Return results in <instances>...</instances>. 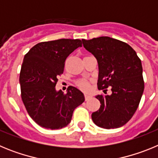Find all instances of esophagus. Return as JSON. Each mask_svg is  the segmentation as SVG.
I'll use <instances>...</instances> for the list:
<instances>
[{"instance_id":"1","label":"esophagus","mask_w":158,"mask_h":158,"mask_svg":"<svg viewBox=\"0 0 158 158\" xmlns=\"http://www.w3.org/2000/svg\"><path fill=\"white\" fill-rule=\"evenodd\" d=\"M90 98H91V96H89V95H85V101L89 100Z\"/></svg>"}]
</instances>
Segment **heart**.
I'll use <instances>...</instances> for the list:
<instances>
[{
    "instance_id": "obj_1",
    "label": "heart",
    "mask_w": 158,
    "mask_h": 158,
    "mask_svg": "<svg viewBox=\"0 0 158 158\" xmlns=\"http://www.w3.org/2000/svg\"><path fill=\"white\" fill-rule=\"evenodd\" d=\"M76 85L82 91L87 92L90 87V81L86 79H79L76 81Z\"/></svg>"
}]
</instances>
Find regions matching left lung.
<instances>
[{"label":"left lung","instance_id":"obj_1","mask_svg":"<svg viewBox=\"0 0 158 158\" xmlns=\"http://www.w3.org/2000/svg\"><path fill=\"white\" fill-rule=\"evenodd\" d=\"M82 43L98 62V89L105 94L108 87L111 91V95L96 96L101 105L92 114V119L102 128L120 127L132 118L144 91L140 58L127 43L107 36Z\"/></svg>","mask_w":158,"mask_h":158}]
</instances>
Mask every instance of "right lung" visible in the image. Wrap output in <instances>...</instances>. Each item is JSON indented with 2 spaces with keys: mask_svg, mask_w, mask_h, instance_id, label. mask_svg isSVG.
<instances>
[{
  "mask_svg": "<svg viewBox=\"0 0 158 158\" xmlns=\"http://www.w3.org/2000/svg\"><path fill=\"white\" fill-rule=\"evenodd\" d=\"M81 40L61 39L38 43L25 54L19 73L21 98L31 118L46 129H61L72 119L73 112L85 101L79 89L69 86L66 93L56 91L67 57Z\"/></svg>",
  "mask_w": 158,
  "mask_h": 158,
  "instance_id": "1",
  "label": "right lung"
}]
</instances>
